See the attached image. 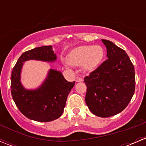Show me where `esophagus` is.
<instances>
[{"instance_id":"obj_1","label":"esophagus","mask_w":146,"mask_h":146,"mask_svg":"<svg viewBox=\"0 0 146 146\" xmlns=\"http://www.w3.org/2000/svg\"><path fill=\"white\" fill-rule=\"evenodd\" d=\"M82 80H83V79L81 78L77 77V78H76V82H82Z\"/></svg>"}]
</instances>
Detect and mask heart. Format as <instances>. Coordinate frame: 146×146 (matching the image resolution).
Masks as SVG:
<instances>
[{
	"label": "heart",
	"instance_id": "obj_1",
	"mask_svg": "<svg viewBox=\"0 0 146 146\" xmlns=\"http://www.w3.org/2000/svg\"><path fill=\"white\" fill-rule=\"evenodd\" d=\"M104 56V50L101 46L85 45L77 47L68 54V60L65 61L64 64L70 67L71 64L82 66L86 72H92L99 66Z\"/></svg>",
	"mask_w": 146,
	"mask_h": 146
}]
</instances>
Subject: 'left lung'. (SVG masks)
I'll return each instance as SVG.
<instances>
[{
	"mask_svg": "<svg viewBox=\"0 0 146 146\" xmlns=\"http://www.w3.org/2000/svg\"><path fill=\"white\" fill-rule=\"evenodd\" d=\"M108 59L84 79L87 86L85 102L91 112L110 117L123 111L135 91V70L124 50L102 39Z\"/></svg>",
	"mask_w": 146,
	"mask_h": 146,
	"instance_id": "left-lung-1",
	"label": "left lung"
}]
</instances>
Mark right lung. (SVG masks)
Returning a JSON list of instances; mask_svg holds the SVG:
<instances>
[{
  "label": "right lung",
  "mask_w": 146,
  "mask_h": 146,
  "mask_svg": "<svg viewBox=\"0 0 146 146\" xmlns=\"http://www.w3.org/2000/svg\"><path fill=\"white\" fill-rule=\"evenodd\" d=\"M56 55L52 46L36 47L23 53L17 60L11 74V94L16 106L28 119L48 122L59 118L64 112L68 95L75 85L68 82L61 72L50 69L42 85L35 90L26 89L21 82L24 63L29 60L54 62Z\"/></svg>",
  "instance_id": "1"
}]
</instances>
